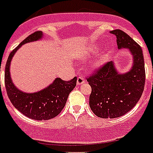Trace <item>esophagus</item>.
Instances as JSON below:
<instances>
[{
  "label": "esophagus",
  "mask_w": 153,
  "mask_h": 153,
  "mask_svg": "<svg viewBox=\"0 0 153 153\" xmlns=\"http://www.w3.org/2000/svg\"><path fill=\"white\" fill-rule=\"evenodd\" d=\"M84 82H85V80H84V79H83V77H82V76L78 77V79H77V85L82 84Z\"/></svg>",
  "instance_id": "34e87169"
}]
</instances>
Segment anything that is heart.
<instances>
[{
    "label": "heart",
    "instance_id": "b5f03b06",
    "mask_svg": "<svg viewBox=\"0 0 153 153\" xmlns=\"http://www.w3.org/2000/svg\"><path fill=\"white\" fill-rule=\"evenodd\" d=\"M97 51V48L95 46H91V47H88L87 49H86L84 51H82V53H80L79 54V58H87V56L89 55L90 53H95V51ZM105 61V57L104 56H100V58H98L94 62V66L95 67H99L101 65H102V63L104 62Z\"/></svg>",
    "mask_w": 153,
    "mask_h": 153
}]
</instances>
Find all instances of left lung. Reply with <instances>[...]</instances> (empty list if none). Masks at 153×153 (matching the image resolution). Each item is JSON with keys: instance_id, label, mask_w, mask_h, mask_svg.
<instances>
[{"instance_id": "1", "label": "left lung", "mask_w": 153, "mask_h": 153, "mask_svg": "<svg viewBox=\"0 0 153 153\" xmlns=\"http://www.w3.org/2000/svg\"><path fill=\"white\" fill-rule=\"evenodd\" d=\"M116 36L119 49L127 48L133 56L130 71L119 74L113 62L103 64L87 81L91 87L90 108L98 117L113 119L120 117L131 111L144 91L145 69L141 47L120 30L111 31Z\"/></svg>"}]
</instances>
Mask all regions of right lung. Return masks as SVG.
<instances>
[{
	"instance_id": "right-lung-1",
	"label": "right lung",
	"mask_w": 153,
	"mask_h": 153,
	"mask_svg": "<svg viewBox=\"0 0 153 153\" xmlns=\"http://www.w3.org/2000/svg\"><path fill=\"white\" fill-rule=\"evenodd\" d=\"M42 38V31H36L28 36L10 53L4 71V84L9 100L20 112L36 120H47L57 116L65 107L69 94L75 87L77 82V77L70 81L57 78L49 87L35 93L22 92L13 85L9 66L14 53L23 44L39 40Z\"/></svg>"
}]
</instances>
